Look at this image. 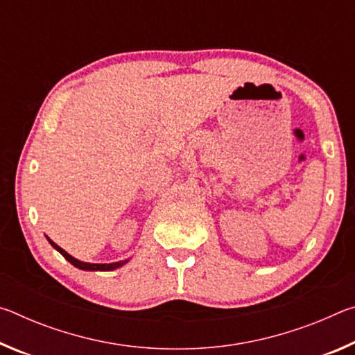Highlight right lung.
Masks as SVG:
<instances>
[{"label": "right lung", "mask_w": 355, "mask_h": 355, "mask_svg": "<svg viewBox=\"0 0 355 355\" xmlns=\"http://www.w3.org/2000/svg\"><path fill=\"white\" fill-rule=\"evenodd\" d=\"M46 239H48V243H50L53 248H55L59 252V254H61L65 258V260L73 264L75 268L83 269V271H114V269L123 266L125 263L130 261V260H122V261H116V263H86V261H80L78 258L67 254V252H65L62 248H59L56 243H53L48 236H46Z\"/></svg>", "instance_id": "add662e5"}]
</instances>
